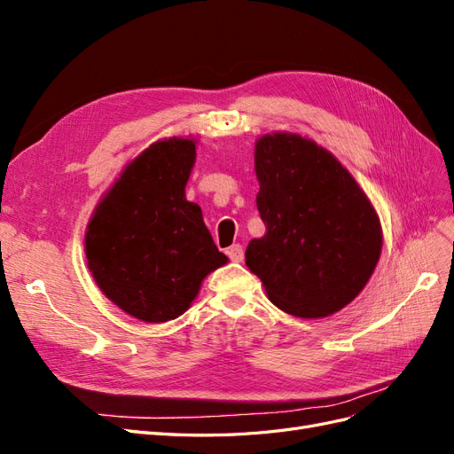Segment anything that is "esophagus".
I'll use <instances>...</instances> for the list:
<instances>
[{
  "label": "esophagus",
  "instance_id": "34e87169",
  "mask_svg": "<svg viewBox=\"0 0 454 454\" xmlns=\"http://www.w3.org/2000/svg\"><path fill=\"white\" fill-rule=\"evenodd\" d=\"M227 255L231 261H235V263H239V261L244 259V248L240 244H232L231 248H227Z\"/></svg>",
  "mask_w": 454,
  "mask_h": 454
}]
</instances>
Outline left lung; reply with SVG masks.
<instances>
[{"instance_id":"1","label":"left lung","mask_w":454,"mask_h":454,"mask_svg":"<svg viewBox=\"0 0 454 454\" xmlns=\"http://www.w3.org/2000/svg\"><path fill=\"white\" fill-rule=\"evenodd\" d=\"M254 159L267 232L250 240L246 265L280 310L297 318L339 312L380 257L373 204L327 149L299 134L261 136Z\"/></svg>"}]
</instances>
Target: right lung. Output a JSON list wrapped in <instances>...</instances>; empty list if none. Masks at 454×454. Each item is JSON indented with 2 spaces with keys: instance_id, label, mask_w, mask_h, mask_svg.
I'll list each match as a JSON object with an SVG mask.
<instances>
[{
  "instance_id": "1",
  "label": "right lung",
  "mask_w": 454,
  "mask_h": 454,
  "mask_svg": "<svg viewBox=\"0 0 454 454\" xmlns=\"http://www.w3.org/2000/svg\"><path fill=\"white\" fill-rule=\"evenodd\" d=\"M195 140L151 144L127 164L87 225V265L104 295L142 322L184 314L202 280L227 263L200 206L185 199Z\"/></svg>"
}]
</instances>
